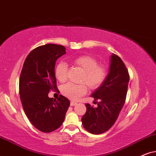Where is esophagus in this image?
Listing matches in <instances>:
<instances>
[{"instance_id":"esophagus-1","label":"esophagus","mask_w":156,"mask_h":156,"mask_svg":"<svg viewBox=\"0 0 156 156\" xmlns=\"http://www.w3.org/2000/svg\"><path fill=\"white\" fill-rule=\"evenodd\" d=\"M76 104H77V103H76V102H75V101H71V102H70V106H76Z\"/></svg>"}]
</instances>
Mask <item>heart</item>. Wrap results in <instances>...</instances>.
<instances>
[{
  "label": "heart",
  "mask_w": 156,
  "mask_h": 156,
  "mask_svg": "<svg viewBox=\"0 0 156 156\" xmlns=\"http://www.w3.org/2000/svg\"><path fill=\"white\" fill-rule=\"evenodd\" d=\"M73 63L83 70L80 82L84 83L73 84L68 83L62 86L61 93L70 99L77 100L87 92V86L85 83L92 89L101 86L106 78V70L103 66H98L97 60L89 55H80L74 58ZM68 70V64L64 61H61L57 65L55 73L59 81L64 83L67 80Z\"/></svg>",
  "instance_id": "obj_1"
}]
</instances>
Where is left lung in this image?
Here are the masks:
<instances>
[{"label":"left lung","mask_w":156,"mask_h":156,"mask_svg":"<svg viewBox=\"0 0 156 156\" xmlns=\"http://www.w3.org/2000/svg\"><path fill=\"white\" fill-rule=\"evenodd\" d=\"M129 80L128 71L121 58L112 54L109 73L103 83L90 96L94 101L99 100L98 106L86 104V112L81 119L85 129L98 135L113 126L125 104Z\"/></svg>","instance_id":"left-lung-1"}]
</instances>
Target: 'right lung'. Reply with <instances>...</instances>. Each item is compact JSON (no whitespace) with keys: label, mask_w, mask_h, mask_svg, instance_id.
<instances>
[{"label":"right lung","mask_w":156,"mask_h":156,"mask_svg":"<svg viewBox=\"0 0 156 156\" xmlns=\"http://www.w3.org/2000/svg\"><path fill=\"white\" fill-rule=\"evenodd\" d=\"M62 45L39 46L28 55L19 78V94L23 111L31 123L43 133H51L62 125L70 101L60 95L50 98V90L57 88L55 62L65 55Z\"/></svg>","instance_id":"add662e5"}]
</instances>
